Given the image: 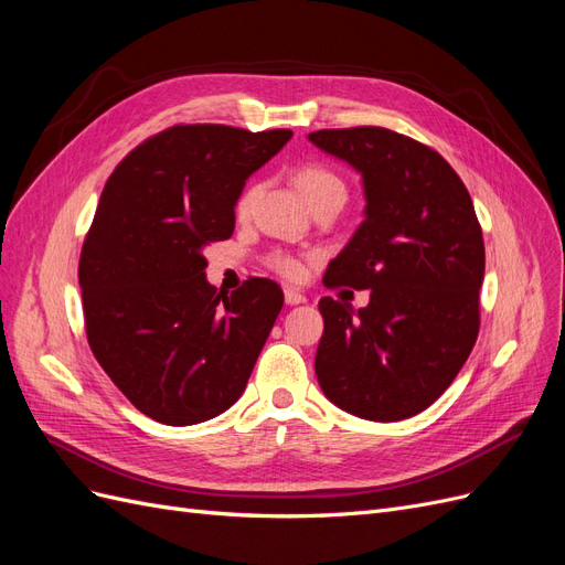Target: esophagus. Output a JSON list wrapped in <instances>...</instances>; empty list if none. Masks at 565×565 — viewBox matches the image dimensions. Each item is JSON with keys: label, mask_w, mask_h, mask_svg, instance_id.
I'll use <instances>...</instances> for the list:
<instances>
[{"label": "esophagus", "mask_w": 565, "mask_h": 565, "mask_svg": "<svg viewBox=\"0 0 565 565\" xmlns=\"http://www.w3.org/2000/svg\"><path fill=\"white\" fill-rule=\"evenodd\" d=\"M285 301H287L289 306H297V303H306V297L299 292V289L287 287V289H285Z\"/></svg>", "instance_id": "obj_1"}]
</instances>
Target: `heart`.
Here are the masks:
<instances>
[{
	"instance_id": "1",
	"label": "heart",
	"mask_w": 565,
	"mask_h": 565,
	"mask_svg": "<svg viewBox=\"0 0 565 565\" xmlns=\"http://www.w3.org/2000/svg\"><path fill=\"white\" fill-rule=\"evenodd\" d=\"M297 183H299V188H301L303 198L311 202V207H318V204L332 202V200L344 204L347 193H349V191H347V181L341 179L332 167L322 164V162H309V164H303V167L299 169V172H297ZM259 193H262V183H249V185L245 188V191L241 193V198H237V202H235L237 216L247 218V216L252 214L254 204H256V198H259ZM266 264H268L273 270H276V273H280L282 278H289V280H299V278L303 276V270H306L301 256H295V254L282 252V249L270 252V254L266 256Z\"/></svg>"
}]
</instances>
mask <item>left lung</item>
<instances>
[{"label": "left lung", "instance_id": "8db88e82", "mask_svg": "<svg viewBox=\"0 0 565 565\" xmlns=\"http://www.w3.org/2000/svg\"><path fill=\"white\" fill-rule=\"evenodd\" d=\"M309 139L363 174L365 221L322 276L370 289L365 309L322 297L316 374L324 396L372 422H398L446 391L481 328L486 247L473 202L431 146L386 127Z\"/></svg>", "mask_w": 565, "mask_h": 565}]
</instances>
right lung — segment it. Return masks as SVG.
Segmentation results:
<instances>
[{"mask_svg":"<svg viewBox=\"0 0 565 565\" xmlns=\"http://www.w3.org/2000/svg\"><path fill=\"white\" fill-rule=\"evenodd\" d=\"M289 136L174 125L106 181L79 254L84 330L98 365L150 419L198 424L245 391L282 289L249 276L221 295L204 280L202 249L233 235L245 179Z\"/></svg>","mask_w":565,"mask_h":565,"instance_id":"right-lung-1","label":"right lung"}]
</instances>
